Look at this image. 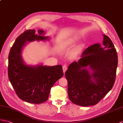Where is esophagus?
<instances>
[{
  "mask_svg": "<svg viewBox=\"0 0 123 123\" xmlns=\"http://www.w3.org/2000/svg\"><path fill=\"white\" fill-rule=\"evenodd\" d=\"M68 69V67L66 65H64L63 66V73H65V71H67V70Z\"/></svg>",
  "mask_w": 123,
  "mask_h": 123,
  "instance_id": "1",
  "label": "esophagus"
}]
</instances>
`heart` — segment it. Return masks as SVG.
<instances>
[{"instance_id": "1", "label": "heart", "mask_w": 123, "mask_h": 123, "mask_svg": "<svg viewBox=\"0 0 123 123\" xmlns=\"http://www.w3.org/2000/svg\"><path fill=\"white\" fill-rule=\"evenodd\" d=\"M76 38L74 37H72L70 38H68L64 40L60 44V49L62 51H67L69 50L76 43ZM82 50L81 46H78L74 49L71 53V55L72 56H76L80 53Z\"/></svg>"}]
</instances>
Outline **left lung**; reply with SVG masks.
<instances>
[{"mask_svg": "<svg viewBox=\"0 0 123 123\" xmlns=\"http://www.w3.org/2000/svg\"><path fill=\"white\" fill-rule=\"evenodd\" d=\"M102 44L87 48L78 62H73L65 73L70 100L82 106L96 105L112 89L115 81L118 56L109 37Z\"/></svg>", "mask_w": 123, "mask_h": 123, "instance_id": "obj_1", "label": "left lung"}]
</instances>
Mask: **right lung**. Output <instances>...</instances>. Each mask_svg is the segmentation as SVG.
<instances>
[{
	"mask_svg": "<svg viewBox=\"0 0 123 123\" xmlns=\"http://www.w3.org/2000/svg\"><path fill=\"white\" fill-rule=\"evenodd\" d=\"M44 31L27 30L14 42L8 56V78L17 96L30 103L40 104L48 100L51 88L63 75L62 66L25 64L22 58L23 48L28 42L47 41Z\"/></svg>",
	"mask_w": 123,
	"mask_h": 123,
	"instance_id": "add662e5",
	"label": "right lung"
}]
</instances>
